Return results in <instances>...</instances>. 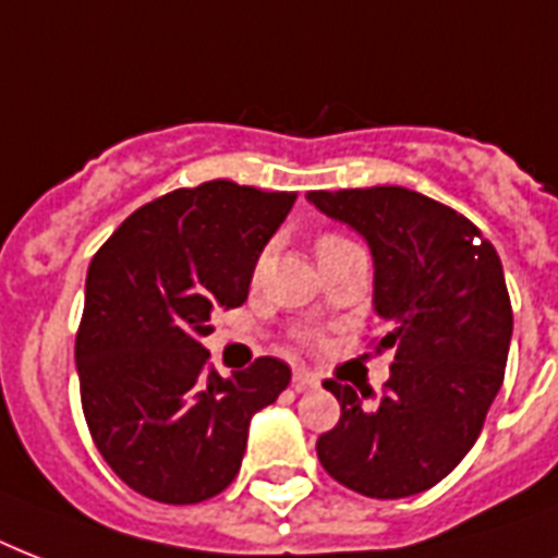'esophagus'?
Returning <instances> with one entry per match:
<instances>
[{
	"label": "esophagus",
	"mask_w": 558,
	"mask_h": 558,
	"mask_svg": "<svg viewBox=\"0 0 558 558\" xmlns=\"http://www.w3.org/2000/svg\"><path fill=\"white\" fill-rule=\"evenodd\" d=\"M315 385H318V376H315L310 367H295V371H292V388L295 390L315 388Z\"/></svg>",
	"instance_id": "1"
}]
</instances>
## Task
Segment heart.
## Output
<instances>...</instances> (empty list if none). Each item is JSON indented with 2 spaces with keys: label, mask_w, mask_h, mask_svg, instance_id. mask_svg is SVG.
I'll return each mask as SVG.
<instances>
[{
  "label": "heart",
  "mask_w": 558,
  "mask_h": 558,
  "mask_svg": "<svg viewBox=\"0 0 558 558\" xmlns=\"http://www.w3.org/2000/svg\"><path fill=\"white\" fill-rule=\"evenodd\" d=\"M341 240H344V236H339V234H324V236H318V243H315V248H318V245H330V243H341Z\"/></svg>",
  "instance_id": "heart-1"
}]
</instances>
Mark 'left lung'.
<instances>
[{
    "label": "left lung",
    "mask_w": 558,
    "mask_h": 558,
    "mask_svg": "<svg viewBox=\"0 0 558 558\" xmlns=\"http://www.w3.org/2000/svg\"><path fill=\"white\" fill-rule=\"evenodd\" d=\"M306 199L367 240L373 306L388 322L376 350H397L381 397L324 381L341 416L315 442L318 460L367 498L432 489L475 446L504 381L512 304L498 252L472 219L408 187L310 191Z\"/></svg>",
    "instance_id": "left-lung-1"
}]
</instances>
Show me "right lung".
<instances>
[{
  "label": "right lung",
  "mask_w": 558,
  "mask_h": 558,
  "mask_svg": "<svg viewBox=\"0 0 558 558\" xmlns=\"http://www.w3.org/2000/svg\"><path fill=\"white\" fill-rule=\"evenodd\" d=\"M298 193L228 179L133 210L89 263L74 339L83 416L109 469L144 498L199 504L240 472L248 423L289 385L280 359L222 379L210 313L248 298L263 245Z\"/></svg>",
  "instance_id": "add662e5"
}]
</instances>
